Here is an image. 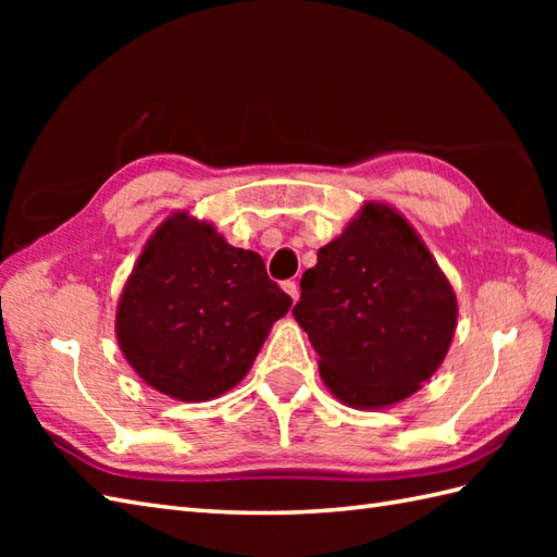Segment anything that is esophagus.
<instances>
[{
  "mask_svg": "<svg viewBox=\"0 0 557 557\" xmlns=\"http://www.w3.org/2000/svg\"><path fill=\"white\" fill-rule=\"evenodd\" d=\"M282 287H285V292L289 294L292 301H299V285H297V282H294V280H287L285 285H282Z\"/></svg>",
  "mask_w": 557,
  "mask_h": 557,
  "instance_id": "34e87169",
  "label": "esophagus"
}]
</instances>
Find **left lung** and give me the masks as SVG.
Listing matches in <instances>:
<instances>
[{"label": "left lung", "instance_id": "obj_1", "mask_svg": "<svg viewBox=\"0 0 557 557\" xmlns=\"http://www.w3.org/2000/svg\"><path fill=\"white\" fill-rule=\"evenodd\" d=\"M345 405L381 409L437 371L457 323V299L409 222L363 206L345 234L318 251L292 309Z\"/></svg>", "mask_w": 557, "mask_h": 557}]
</instances>
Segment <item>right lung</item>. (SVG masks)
Segmentation results:
<instances>
[{
	"mask_svg": "<svg viewBox=\"0 0 557 557\" xmlns=\"http://www.w3.org/2000/svg\"><path fill=\"white\" fill-rule=\"evenodd\" d=\"M289 306L263 258L180 212L148 242L126 282L116 339L150 387L203 401L242 381Z\"/></svg>",
	"mask_w": 557,
	"mask_h": 557,
	"instance_id": "1",
	"label": "right lung"
}]
</instances>
